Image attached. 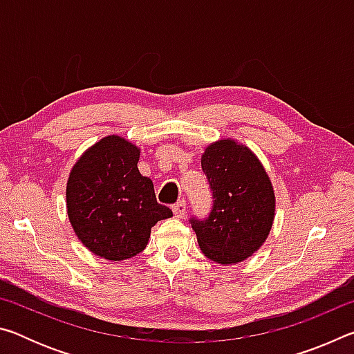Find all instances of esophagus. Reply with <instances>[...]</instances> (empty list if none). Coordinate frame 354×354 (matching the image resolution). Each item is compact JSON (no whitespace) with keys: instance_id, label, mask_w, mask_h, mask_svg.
I'll list each match as a JSON object with an SVG mask.
<instances>
[{"instance_id":"obj_1","label":"esophagus","mask_w":354,"mask_h":354,"mask_svg":"<svg viewBox=\"0 0 354 354\" xmlns=\"http://www.w3.org/2000/svg\"><path fill=\"white\" fill-rule=\"evenodd\" d=\"M185 209H187V206H185V201H178L176 205H173V214H175V217L178 218H183L185 215Z\"/></svg>"}]
</instances>
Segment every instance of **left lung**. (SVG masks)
<instances>
[{"label":"left lung","mask_w":354,"mask_h":354,"mask_svg":"<svg viewBox=\"0 0 354 354\" xmlns=\"http://www.w3.org/2000/svg\"><path fill=\"white\" fill-rule=\"evenodd\" d=\"M201 169L212 190L209 217L190 218L206 257L230 266L262 247L274 218V194L266 169L248 147L223 139L209 145Z\"/></svg>","instance_id":"8db88e82"}]
</instances>
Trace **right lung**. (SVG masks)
<instances>
[{
    "label": "right lung",
    "instance_id": "1",
    "mask_svg": "<svg viewBox=\"0 0 354 354\" xmlns=\"http://www.w3.org/2000/svg\"><path fill=\"white\" fill-rule=\"evenodd\" d=\"M140 149L107 136L84 153L70 171L67 214L77 239L97 256L123 261L145 250L151 227L173 212L156 200L142 176Z\"/></svg>",
    "mask_w": 354,
    "mask_h": 354
}]
</instances>
